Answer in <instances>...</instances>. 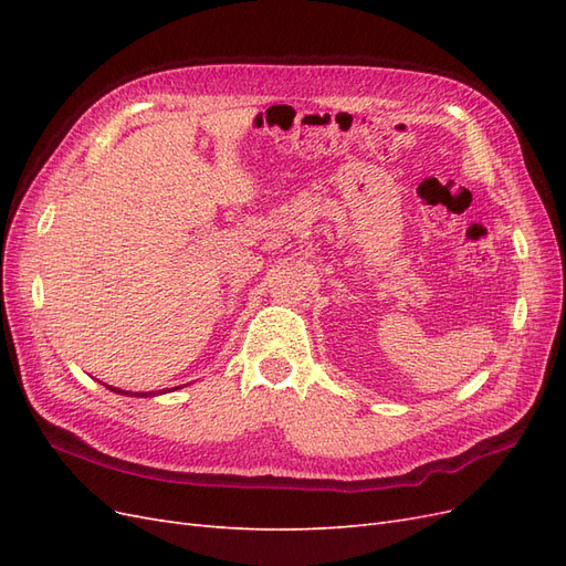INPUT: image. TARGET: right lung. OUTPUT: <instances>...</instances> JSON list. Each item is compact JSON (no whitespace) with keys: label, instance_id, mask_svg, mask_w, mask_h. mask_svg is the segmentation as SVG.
Returning a JSON list of instances; mask_svg holds the SVG:
<instances>
[{"label":"right lung","instance_id":"add662e5","mask_svg":"<svg viewBox=\"0 0 566 566\" xmlns=\"http://www.w3.org/2000/svg\"><path fill=\"white\" fill-rule=\"evenodd\" d=\"M111 391H115V394H127V397H142V399H146V397H158V394L160 391H156V394H153V391H123V389H117V387H111V385H106ZM175 389H179V387H175Z\"/></svg>","mask_w":566,"mask_h":566}]
</instances>
